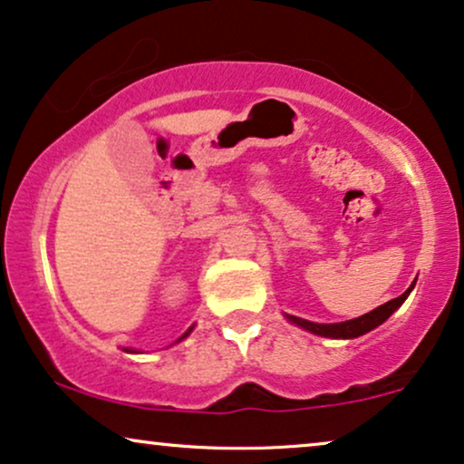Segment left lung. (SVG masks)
Returning <instances> with one entry per match:
<instances>
[{
	"label": "left lung",
	"mask_w": 464,
	"mask_h": 464,
	"mask_svg": "<svg viewBox=\"0 0 464 464\" xmlns=\"http://www.w3.org/2000/svg\"><path fill=\"white\" fill-rule=\"evenodd\" d=\"M413 286H415V280H413V285L409 286V289L404 291L401 297H394V300L381 304L379 308H374V310H371V313L357 316V319L340 321V324H314V321L300 319V316H293V314H286V313H285V319L289 321V324H293V325L302 327V330H306L310 334H316V336L351 340V338L363 336V334L372 332L374 327H379L381 324H385V321H388L390 316L394 314L396 310L402 306L404 300H407V297H409V293L413 291Z\"/></svg>",
	"instance_id": "obj_1"
}]
</instances>
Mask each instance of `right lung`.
I'll list each match as a JSON object with an SVG mask.
<instances>
[{
  "mask_svg": "<svg viewBox=\"0 0 464 464\" xmlns=\"http://www.w3.org/2000/svg\"><path fill=\"white\" fill-rule=\"evenodd\" d=\"M192 330H195V325H190V327H188V330H186L184 334H181V336H179L178 340H175V343H173V344H178V343H181V340H184V338H188V336H190V332H192ZM124 351H126V353H140V351H137V349H124Z\"/></svg>",
  "mask_w": 464,
  "mask_h": 464,
  "instance_id": "obj_1",
  "label": "right lung"
}]
</instances>
